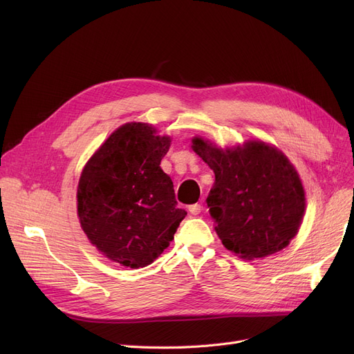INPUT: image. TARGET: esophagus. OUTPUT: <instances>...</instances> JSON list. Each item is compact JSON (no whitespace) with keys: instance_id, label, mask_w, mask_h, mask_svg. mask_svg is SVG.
<instances>
[{"instance_id":"1","label":"esophagus","mask_w":354,"mask_h":354,"mask_svg":"<svg viewBox=\"0 0 354 354\" xmlns=\"http://www.w3.org/2000/svg\"><path fill=\"white\" fill-rule=\"evenodd\" d=\"M188 211H189L192 215H198V214H201V211H202V205H201V203H194V205H189V207H188Z\"/></svg>"}]
</instances>
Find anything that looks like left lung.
Segmentation results:
<instances>
[{"label":"left lung","instance_id":"1","mask_svg":"<svg viewBox=\"0 0 354 354\" xmlns=\"http://www.w3.org/2000/svg\"><path fill=\"white\" fill-rule=\"evenodd\" d=\"M192 149L215 174L207 203L224 247L245 259L286 248L306 209L303 183L290 160L261 140L221 149L194 138Z\"/></svg>","mask_w":354,"mask_h":354}]
</instances>
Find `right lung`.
Returning <instances> with one entry per match:
<instances>
[{
    "mask_svg": "<svg viewBox=\"0 0 354 354\" xmlns=\"http://www.w3.org/2000/svg\"><path fill=\"white\" fill-rule=\"evenodd\" d=\"M171 138L147 123H126L86 163L77 214L90 243L124 267L152 264L187 215L176 207L174 182L160 167Z\"/></svg>",
    "mask_w": 354,
    "mask_h": 354,
    "instance_id": "add662e5",
    "label": "right lung"
}]
</instances>
